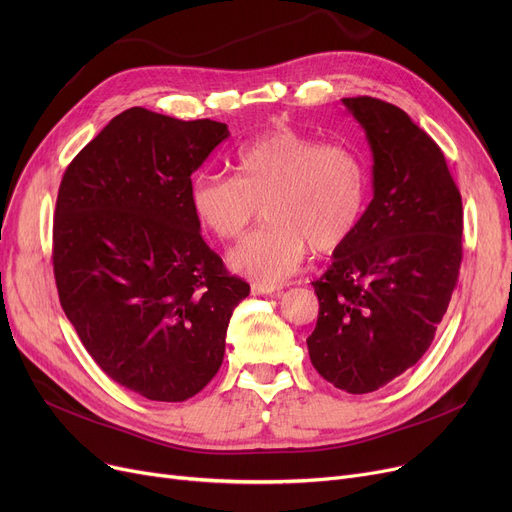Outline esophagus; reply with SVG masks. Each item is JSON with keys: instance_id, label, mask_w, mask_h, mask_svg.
Returning a JSON list of instances; mask_svg holds the SVG:
<instances>
[{"instance_id": "esophagus-1", "label": "esophagus", "mask_w": 512, "mask_h": 512, "mask_svg": "<svg viewBox=\"0 0 512 512\" xmlns=\"http://www.w3.org/2000/svg\"><path fill=\"white\" fill-rule=\"evenodd\" d=\"M251 292H253V294H280L282 288L267 286V284H253V286H251Z\"/></svg>"}]
</instances>
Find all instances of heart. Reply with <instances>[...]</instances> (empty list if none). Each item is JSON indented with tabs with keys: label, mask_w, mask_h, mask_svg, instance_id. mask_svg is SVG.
Listing matches in <instances>:
<instances>
[{
	"label": "heart",
	"mask_w": 512,
	"mask_h": 512,
	"mask_svg": "<svg viewBox=\"0 0 512 512\" xmlns=\"http://www.w3.org/2000/svg\"><path fill=\"white\" fill-rule=\"evenodd\" d=\"M234 178L199 172L191 182L197 222L220 240L247 230L263 205L265 228L228 255L236 274L280 284L309 247L332 253L355 234L367 203V168L344 145H321L290 126H274L234 151Z\"/></svg>",
	"instance_id": "1"
}]
</instances>
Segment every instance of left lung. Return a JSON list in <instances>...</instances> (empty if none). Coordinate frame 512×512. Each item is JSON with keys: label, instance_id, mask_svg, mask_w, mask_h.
I'll list each match as a JSON object with an SVG mask.
<instances>
[{"label": "left lung", "instance_id": "left-lung-1", "mask_svg": "<svg viewBox=\"0 0 512 512\" xmlns=\"http://www.w3.org/2000/svg\"><path fill=\"white\" fill-rule=\"evenodd\" d=\"M342 105L365 130L373 199L328 272L307 348L319 375L367 394L413 367L434 340L463 259V203L444 153L400 107Z\"/></svg>", "mask_w": 512, "mask_h": 512}]
</instances>
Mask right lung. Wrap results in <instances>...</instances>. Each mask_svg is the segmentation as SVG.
<instances>
[{"mask_svg":"<svg viewBox=\"0 0 512 512\" xmlns=\"http://www.w3.org/2000/svg\"><path fill=\"white\" fill-rule=\"evenodd\" d=\"M230 137L213 120L130 107L80 151L60 184L53 274L95 363L149 400L182 402L218 373L249 284L201 238L191 174Z\"/></svg>","mask_w":512,"mask_h":512,"instance_id":"right-lung-1","label":"right lung"}]
</instances>
